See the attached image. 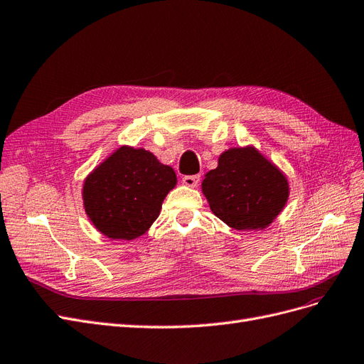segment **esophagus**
Listing matches in <instances>:
<instances>
[{
  "label": "esophagus",
  "mask_w": 364,
  "mask_h": 364,
  "mask_svg": "<svg viewBox=\"0 0 364 364\" xmlns=\"http://www.w3.org/2000/svg\"><path fill=\"white\" fill-rule=\"evenodd\" d=\"M199 180H201V177H199V175H184V177H183V183L186 186H189V187L198 186Z\"/></svg>",
  "instance_id": "obj_1"
}]
</instances>
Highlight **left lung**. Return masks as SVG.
I'll use <instances>...</instances> for the list:
<instances>
[{"instance_id": "left-lung-1", "label": "left lung", "mask_w": 364, "mask_h": 364, "mask_svg": "<svg viewBox=\"0 0 364 364\" xmlns=\"http://www.w3.org/2000/svg\"><path fill=\"white\" fill-rule=\"evenodd\" d=\"M203 192L212 212L234 230H257L271 224L284 207L287 180L254 148H234L207 172Z\"/></svg>"}]
</instances>
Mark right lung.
Masks as SVG:
<instances>
[{
  "mask_svg": "<svg viewBox=\"0 0 364 364\" xmlns=\"http://www.w3.org/2000/svg\"><path fill=\"white\" fill-rule=\"evenodd\" d=\"M177 183L172 168L145 149L122 146L93 171L83 189L90 220L112 239H136L151 227Z\"/></svg>",
  "mask_w": 364,
  "mask_h": 364,
  "instance_id": "1",
  "label": "right lung"
}]
</instances>
